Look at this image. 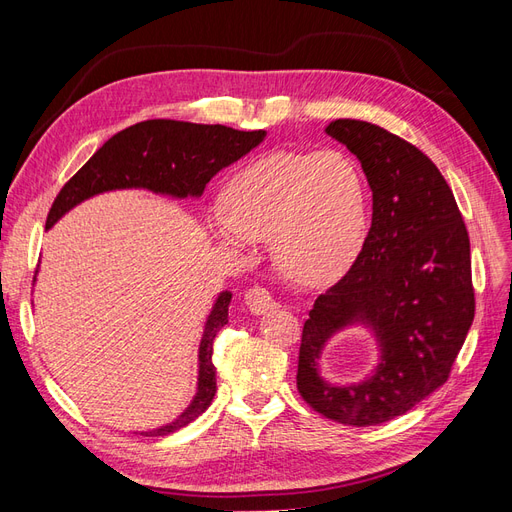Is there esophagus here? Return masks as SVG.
I'll return each instance as SVG.
<instances>
[{"label": "esophagus", "mask_w": 512, "mask_h": 512, "mask_svg": "<svg viewBox=\"0 0 512 512\" xmlns=\"http://www.w3.org/2000/svg\"><path fill=\"white\" fill-rule=\"evenodd\" d=\"M245 305L254 316H262V314H267V312H271V309L277 307L275 299L271 297V292L267 288H262V286H252L250 290L245 292Z\"/></svg>", "instance_id": "esophagus-1"}]
</instances>
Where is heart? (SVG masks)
Returning a JSON list of instances; mask_svg holds the SVG:
<instances>
[{"mask_svg":"<svg viewBox=\"0 0 512 512\" xmlns=\"http://www.w3.org/2000/svg\"><path fill=\"white\" fill-rule=\"evenodd\" d=\"M224 203L209 213L211 235L235 250L269 239L275 267L299 286L335 282L365 239V179L335 149L260 156L228 181Z\"/></svg>","mask_w":512,"mask_h":512,"instance_id":"1","label":"heart"}]
</instances>
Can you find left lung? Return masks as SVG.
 Returning <instances> with one entry per match:
<instances>
[{"label":"left lung","mask_w":512,"mask_h":512,"mask_svg":"<svg viewBox=\"0 0 512 512\" xmlns=\"http://www.w3.org/2000/svg\"><path fill=\"white\" fill-rule=\"evenodd\" d=\"M324 132L361 162L374 205L359 258L309 309L297 386L322 416L369 427L406 414L451 374L474 320L470 239L423 151L359 119H335ZM348 328L375 337L379 363L361 383L333 385L319 359Z\"/></svg>","instance_id":"8db88e82"}]
</instances>
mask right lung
Wrapping results in <instances>:
<instances>
[{"label":"right lung","mask_w":512,"mask_h":512,"mask_svg":"<svg viewBox=\"0 0 512 512\" xmlns=\"http://www.w3.org/2000/svg\"><path fill=\"white\" fill-rule=\"evenodd\" d=\"M265 130L243 132L226 126L205 123L149 119L117 132L89 158L61 192L46 218V230L53 228L68 211L85 200L115 190H147L168 198H200L207 183L222 168L235 164L254 147L265 141ZM36 284V277H34ZM230 290H222L205 320L203 337L198 344L196 393L173 421L156 429L134 431L141 436L158 438L179 431L203 414L215 395L213 339L228 324Z\"/></svg>","instance_id":"obj_1"}]
</instances>
